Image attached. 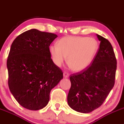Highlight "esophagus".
Wrapping results in <instances>:
<instances>
[{
  "label": "esophagus",
  "instance_id": "34e87169",
  "mask_svg": "<svg viewBox=\"0 0 124 124\" xmlns=\"http://www.w3.org/2000/svg\"><path fill=\"white\" fill-rule=\"evenodd\" d=\"M68 76H69V73H68L67 72H64L63 73V77L64 78H68Z\"/></svg>",
  "mask_w": 124,
  "mask_h": 124
}]
</instances>
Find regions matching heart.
I'll use <instances>...</instances> for the list:
<instances>
[{
	"label": "heart",
	"mask_w": 124,
	"mask_h": 124,
	"mask_svg": "<svg viewBox=\"0 0 124 124\" xmlns=\"http://www.w3.org/2000/svg\"><path fill=\"white\" fill-rule=\"evenodd\" d=\"M99 50V44L92 38L80 36L64 37L57 45L50 47L53 62L61 67L67 57V62L73 71L79 72L86 69L94 61Z\"/></svg>",
	"instance_id": "heart-1"
}]
</instances>
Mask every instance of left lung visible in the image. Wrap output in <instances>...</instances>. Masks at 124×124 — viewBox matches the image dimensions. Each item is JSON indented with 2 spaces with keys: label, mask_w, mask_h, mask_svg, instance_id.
I'll return each instance as SVG.
<instances>
[{
  "label": "left lung",
  "mask_w": 124,
  "mask_h": 124,
  "mask_svg": "<svg viewBox=\"0 0 124 124\" xmlns=\"http://www.w3.org/2000/svg\"><path fill=\"white\" fill-rule=\"evenodd\" d=\"M99 48L86 69L70 75L67 101L75 111L88 113L101 106L115 85L117 61L110 42L97 34Z\"/></svg>",
  "instance_id": "obj_1"
}]
</instances>
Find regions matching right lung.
<instances>
[{
  "label": "right lung",
  "mask_w": 124,
  "mask_h": 124,
  "mask_svg": "<svg viewBox=\"0 0 124 124\" xmlns=\"http://www.w3.org/2000/svg\"><path fill=\"white\" fill-rule=\"evenodd\" d=\"M57 37L31 29L12 43L7 63L8 86L16 100L25 108L45 107L51 89L63 79V72L53 62L49 48Z\"/></svg>",
  "instance_id": "obj_1"
}]
</instances>
